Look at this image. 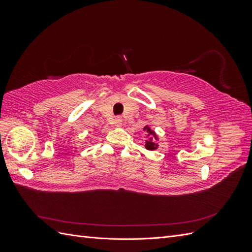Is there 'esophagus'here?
<instances>
[{
  "label": "esophagus",
  "instance_id": "esophagus-1",
  "mask_svg": "<svg viewBox=\"0 0 252 252\" xmlns=\"http://www.w3.org/2000/svg\"><path fill=\"white\" fill-rule=\"evenodd\" d=\"M114 124H116V126L120 127L124 124V120L122 119V117H117L116 119H114Z\"/></svg>",
  "mask_w": 252,
  "mask_h": 252
}]
</instances>
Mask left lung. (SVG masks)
Here are the masks:
<instances>
[{"label": "left lung", "instance_id": "obj_1", "mask_svg": "<svg viewBox=\"0 0 252 252\" xmlns=\"http://www.w3.org/2000/svg\"><path fill=\"white\" fill-rule=\"evenodd\" d=\"M144 131H146L148 133L149 139L146 140V144H145V148L147 150H156L158 147V144L157 143V141L158 140L157 133L152 130V129L147 125L144 127Z\"/></svg>", "mask_w": 252, "mask_h": 252}]
</instances>
